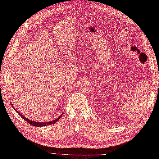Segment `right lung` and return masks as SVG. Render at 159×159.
I'll return each instance as SVG.
<instances>
[{"instance_id":"add662e5","label":"right lung","mask_w":159,"mask_h":159,"mask_svg":"<svg viewBox=\"0 0 159 159\" xmlns=\"http://www.w3.org/2000/svg\"><path fill=\"white\" fill-rule=\"evenodd\" d=\"M11 105H12V104H11ZM12 107L14 108V110L16 111V112H17V113L19 114V115H20V116H21V117L22 119H25V121H26L28 123H30V125H32L36 126V127H44V126H47V125H52V124H54V123H55L56 122H57V121H58V120L60 119V117H61L62 114H63V113H62L59 117H57V119L53 120V121H48V122H37V121H32V120L25 117V116H24V115L20 114V112H18V111L15 108H14L13 106H12Z\"/></svg>"}]
</instances>
